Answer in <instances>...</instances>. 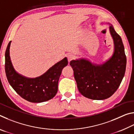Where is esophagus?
<instances>
[{"instance_id":"esophagus-1","label":"esophagus","mask_w":134,"mask_h":134,"mask_svg":"<svg viewBox=\"0 0 134 134\" xmlns=\"http://www.w3.org/2000/svg\"><path fill=\"white\" fill-rule=\"evenodd\" d=\"M74 58V55L73 54H69L67 55V59H68V62H69V63H70V61L73 60Z\"/></svg>"}]
</instances>
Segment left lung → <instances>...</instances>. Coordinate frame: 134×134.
<instances>
[{
  "instance_id": "8db88e82",
  "label": "left lung",
  "mask_w": 134,
  "mask_h": 134,
  "mask_svg": "<svg viewBox=\"0 0 134 134\" xmlns=\"http://www.w3.org/2000/svg\"><path fill=\"white\" fill-rule=\"evenodd\" d=\"M109 29L115 45L114 53L109 60L101 65H93L84 59L70 63L79 91L90 99L110 97L118 89L125 72L126 57L123 42L112 26Z\"/></svg>"
}]
</instances>
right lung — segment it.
<instances>
[{"instance_id":"right-lung-1","label":"right lung","mask_w":134,"mask_h":134,"mask_svg":"<svg viewBox=\"0 0 134 134\" xmlns=\"http://www.w3.org/2000/svg\"><path fill=\"white\" fill-rule=\"evenodd\" d=\"M10 41L5 52V72L9 83L15 92L30 102L40 103L50 100L58 90L59 78L63 68L68 64L65 57L44 74L35 79L25 77L15 71L9 56Z\"/></svg>"}]
</instances>
